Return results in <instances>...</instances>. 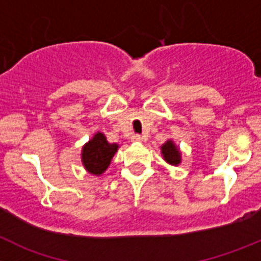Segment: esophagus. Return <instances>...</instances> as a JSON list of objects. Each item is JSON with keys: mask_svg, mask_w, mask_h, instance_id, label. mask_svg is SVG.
Segmentation results:
<instances>
[{"mask_svg": "<svg viewBox=\"0 0 261 261\" xmlns=\"http://www.w3.org/2000/svg\"><path fill=\"white\" fill-rule=\"evenodd\" d=\"M130 140H132V142H142L143 141V137L142 136H140V135H135V136H132V138H130Z\"/></svg>", "mask_w": 261, "mask_h": 261, "instance_id": "34e87169", "label": "esophagus"}]
</instances>
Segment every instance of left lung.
I'll list each match as a JSON object with an SVG mask.
<instances>
[{"instance_id":"8db88e82","label":"left lung","mask_w":261,"mask_h":261,"mask_svg":"<svg viewBox=\"0 0 261 261\" xmlns=\"http://www.w3.org/2000/svg\"><path fill=\"white\" fill-rule=\"evenodd\" d=\"M160 150L163 159L169 165L178 166L182 163V152L173 140H168L165 143H163L160 146Z\"/></svg>"}]
</instances>
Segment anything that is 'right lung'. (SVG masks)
Wrapping results in <instances>:
<instances>
[{"label": "right lung", "instance_id": "right-lung-1", "mask_svg": "<svg viewBox=\"0 0 261 261\" xmlns=\"http://www.w3.org/2000/svg\"><path fill=\"white\" fill-rule=\"evenodd\" d=\"M118 143H110L105 135L97 132L82 147V164L84 169L92 175H101L106 172L111 159L118 151Z\"/></svg>", "mask_w": 261, "mask_h": 261}]
</instances>
